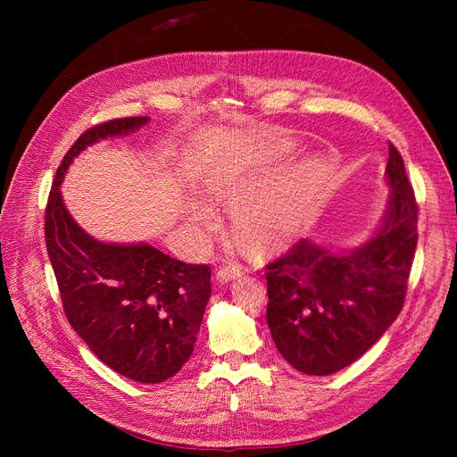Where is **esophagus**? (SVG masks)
Segmentation results:
<instances>
[{"label":"esophagus","instance_id":"esophagus-1","mask_svg":"<svg viewBox=\"0 0 457 457\" xmlns=\"http://www.w3.org/2000/svg\"><path fill=\"white\" fill-rule=\"evenodd\" d=\"M244 272V267L238 265V262H228V265H223L217 270V280L220 282H228L232 278H237Z\"/></svg>","mask_w":457,"mask_h":457}]
</instances>
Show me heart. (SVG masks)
<instances>
[{"instance_id":"b5f03b06","label":"heart","mask_w":457,"mask_h":457,"mask_svg":"<svg viewBox=\"0 0 457 457\" xmlns=\"http://www.w3.org/2000/svg\"><path fill=\"white\" fill-rule=\"evenodd\" d=\"M328 168L320 160L301 163L265 196L244 205L237 217V228L247 247H265L284 242L297 230L320 195ZM215 196L228 205H238L245 198V188L220 185Z\"/></svg>"}]
</instances>
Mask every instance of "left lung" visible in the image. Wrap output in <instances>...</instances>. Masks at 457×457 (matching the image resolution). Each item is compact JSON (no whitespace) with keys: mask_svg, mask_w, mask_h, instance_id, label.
I'll use <instances>...</instances> for the list:
<instances>
[{"mask_svg":"<svg viewBox=\"0 0 457 457\" xmlns=\"http://www.w3.org/2000/svg\"><path fill=\"white\" fill-rule=\"evenodd\" d=\"M386 179L389 212L368 244L336 253L301 240L265 267L276 349L309 376H329L358 361L404 307L420 210L393 143Z\"/></svg>","mask_w":457,"mask_h":457,"instance_id":"1","label":"left lung"}]
</instances>
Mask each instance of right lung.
Here are the masks:
<instances>
[{
    "label": "right lung",
    "instance_id": "add662e5",
    "mask_svg": "<svg viewBox=\"0 0 457 457\" xmlns=\"http://www.w3.org/2000/svg\"><path fill=\"white\" fill-rule=\"evenodd\" d=\"M146 121L145 116L116 118L78 137L53 179L46 245L64 314L76 334L121 376L162 383L195 351L212 295L210 265H190L148 244L96 242L64 210L59 190L66 168L86 146Z\"/></svg>",
    "mask_w": 457,
    "mask_h": 457
}]
</instances>
